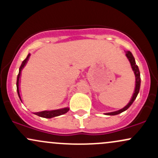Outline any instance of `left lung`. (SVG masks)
Listing matches in <instances>:
<instances>
[{
    "mask_svg": "<svg viewBox=\"0 0 158 158\" xmlns=\"http://www.w3.org/2000/svg\"><path fill=\"white\" fill-rule=\"evenodd\" d=\"M126 55L127 56V58L128 59V60H129L130 63H131L132 70H133L134 73H135V74L136 84H135V93H134L133 96H132V98H131V100H130V102H128V104L127 105L126 107H124L123 109L117 110V111H114V112H111V113L106 114L107 115H117V114H119L122 113V112H123V111H125V110H126L130 106H131V104L134 102V101H135L136 97H137V94H138V93H139V86H140V74H139V68H138V67H137V65L136 64L135 58H134V56H132L131 52L130 51H126Z\"/></svg>",
    "mask_w": 158,
    "mask_h": 158,
    "instance_id": "8db88e82",
    "label": "left lung"
}]
</instances>
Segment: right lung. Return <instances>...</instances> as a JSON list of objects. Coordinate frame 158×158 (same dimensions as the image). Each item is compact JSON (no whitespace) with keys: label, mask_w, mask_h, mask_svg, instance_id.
<instances>
[{"label":"right lung","mask_w":158,"mask_h":158,"mask_svg":"<svg viewBox=\"0 0 158 158\" xmlns=\"http://www.w3.org/2000/svg\"><path fill=\"white\" fill-rule=\"evenodd\" d=\"M30 54H28L27 57L23 61L22 64H21V67H20V68H19V75H18V78H17V82H16V85H17V91H18V94H19V97L21 100V94H20V89H19L20 78H21V70H22V69L24 68V66L26 65L27 61L29 60V58H30ZM68 110H69L68 108H62V109H58V110H44V111L37 112V113H35V114L39 116V117H44V118H52V117H57V116L61 115V114H64L65 113H67Z\"/></svg>","instance_id":"right-lung-1"}]
</instances>
